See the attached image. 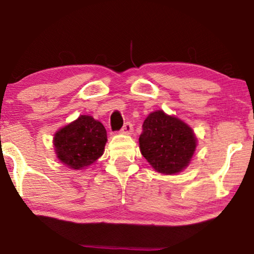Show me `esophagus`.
<instances>
[{"label": "esophagus", "instance_id": "obj_1", "mask_svg": "<svg viewBox=\"0 0 254 254\" xmlns=\"http://www.w3.org/2000/svg\"><path fill=\"white\" fill-rule=\"evenodd\" d=\"M122 133H124V134H131L132 133V131H133V125L130 123V122H127V123L124 124V127H122Z\"/></svg>", "mask_w": 254, "mask_h": 254}]
</instances>
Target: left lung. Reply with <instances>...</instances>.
<instances>
[{"label": "left lung", "mask_w": 254, "mask_h": 254, "mask_svg": "<svg viewBox=\"0 0 254 254\" xmlns=\"http://www.w3.org/2000/svg\"><path fill=\"white\" fill-rule=\"evenodd\" d=\"M196 145L194 131L177 116L157 110L144 121L139 148L158 173L172 175L184 171L190 164Z\"/></svg>", "instance_id": "left-lung-1"}]
</instances>
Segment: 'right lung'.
<instances>
[{
	"mask_svg": "<svg viewBox=\"0 0 254 254\" xmlns=\"http://www.w3.org/2000/svg\"><path fill=\"white\" fill-rule=\"evenodd\" d=\"M106 143V127L88 115H80L53 138L57 158L70 170H84L94 164L103 154Z\"/></svg>",
	"mask_w": 254,
	"mask_h": 254,
	"instance_id": "right-lung-1",
	"label": "right lung"
}]
</instances>
